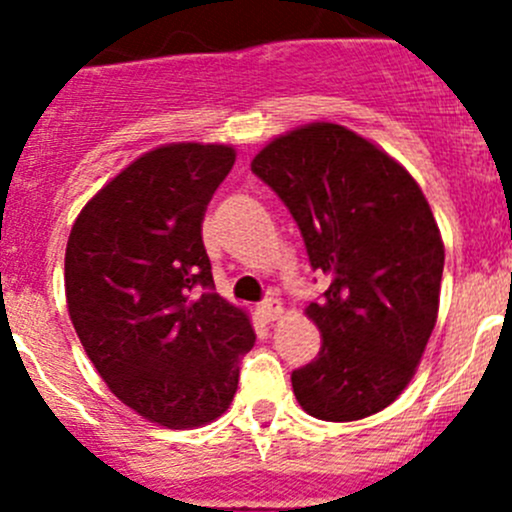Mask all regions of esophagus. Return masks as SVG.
<instances>
[{"instance_id": "esophagus-1", "label": "esophagus", "mask_w": 512, "mask_h": 512, "mask_svg": "<svg viewBox=\"0 0 512 512\" xmlns=\"http://www.w3.org/2000/svg\"><path fill=\"white\" fill-rule=\"evenodd\" d=\"M282 302H277V299H267V302H262L260 307H257V314H260V319H265V322H275V319L282 317Z\"/></svg>"}]
</instances>
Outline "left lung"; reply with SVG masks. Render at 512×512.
Returning a JSON list of instances; mask_svg holds the SVG:
<instances>
[{
	"label": "left lung",
	"mask_w": 512,
	"mask_h": 512,
	"mask_svg": "<svg viewBox=\"0 0 512 512\" xmlns=\"http://www.w3.org/2000/svg\"><path fill=\"white\" fill-rule=\"evenodd\" d=\"M287 205L309 262L332 280L304 314L317 359L292 371L299 406L322 421L386 409L414 379L436 327L443 240L409 170L339 123H307L252 158Z\"/></svg>",
	"instance_id": "obj_1"
}]
</instances>
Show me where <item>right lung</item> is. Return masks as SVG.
<instances>
[{
	"label": "right lung",
	"instance_id": "obj_1",
	"mask_svg": "<svg viewBox=\"0 0 512 512\" xmlns=\"http://www.w3.org/2000/svg\"><path fill=\"white\" fill-rule=\"evenodd\" d=\"M235 163L225 143H165L84 205L66 242L71 324L118 401L165 428L223 416L255 347L245 309L213 292L203 218Z\"/></svg>",
	"mask_w": 512,
	"mask_h": 512
}]
</instances>
